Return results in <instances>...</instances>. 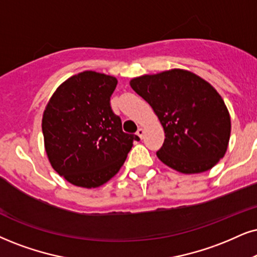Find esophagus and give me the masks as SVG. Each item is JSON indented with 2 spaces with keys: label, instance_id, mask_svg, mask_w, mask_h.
Masks as SVG:
<instances>
[{
  "label": "esophagus",
  "instance_id": "34e87169",
  "mask_svg": "<svg viewBox=\"0 0 257 257\" xmlns=\"http://www.w3.org/2000/svg\"><path fill=\"white\" fill-rule=\"evenodd\" d=\"M137 136L139 138H143V136H144V130L143 128H138V131H137Z\"/></svg>",
  "mask_w": 257,
  "mask_h": 257
}]
</instances>
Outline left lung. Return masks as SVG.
I'll return each mask as SVG.
<instances>
[{"label": "left lung", "mask_w": 257, "mask_h": 257, "mask_svg": "<svg viewBox=\"0 0 257 257\" xmlns=\"http://www.w3.org/2000/svg\"><path fill=\"white\" fill-rule=\"evenodd\" d=\"M130 85L150 104L166 139L156 155L183 174L210 170L224 157L231 120L224 100L204 78L183 69L132 78Z\"/></svg>", "instance_id": "8db88e82"}]
</instances>
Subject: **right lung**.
<instances>
[{"mask_svg":"<svg viewBox=\"0 0 257 257\" xmlns=\"http://www.w3.org/2000/svg\"><path fill=\"white\" fill-rule=\"evenodd\" d=\"M116 83L113 76L80 72L63 82L46 104L41 128L47 158L71 185L96 188L109 181L139 141L122 132L110 108Z\"/></svg>","mask_w":257,"mask_h":257,"instance_id":"add662e5","label":"right lung"}]
</instances>
